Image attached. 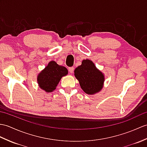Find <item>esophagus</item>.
Wrapping results in <instances>:
<instances>
[{"label":"esophagus","instance_id":"34e87169","mask_svg":"<svg viewBox=\"0 0 147 147\" xmlns=\"http://www.w3.org/2000/svg\"><path fill=\"white\" fill-rule=\"evenodd\" d=\"M68 70H69V72L70 73H73L74 72V67H70L68 68Z\"/></svg>","mask_w":147,"mask_h":147}]
</instances>
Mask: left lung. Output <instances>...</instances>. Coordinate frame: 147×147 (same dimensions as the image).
Returning <instances> with one entry per match:
<instances>
[{"label": "left lung", "instance_id": "8db88e82", "mask_svg": "<svg viewBox=\"0 0 147 147\" xmlns=\"http://www.w3.org/2000/svg\"><path fill=\"white\" fill-rule=\"evenodd\" d=\"M74 75L82 90L86 94H95L103 88L104 75L89 59L82 61L81 65L75 69Z\"/></svg>", "mask_w": 147, "mask_h": 147}]
</instances>
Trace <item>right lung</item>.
Segmentation results:
<instances>
[{
	"label": "right lung",
	"mask_w": 147,
	"mask_h": 147,
	"mask_svg": "<svg viewBox=\"0 0 147 147\" xmlns=\"http://www.w3.org/2000/svg\"><path fill=\"white\" fill-rule=\"evenodd\" d=\"M67 73L65 67L58 65L55 61H51L37 76L39 86L46 92H52L56 89L61 78Z\"/></svg>",
	"instance_id": "add662e5"
}]
</instances>
